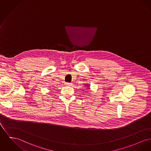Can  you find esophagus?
I'll return each mask as SVG.
<instances>
[{
  "mask_svg": "<svg viewBox=\"0 0 151 151\" xmlns=\"http://www.w3.org/2000/svg\"><path fill=\"white\" fill-rule=\"evenodd\" d=\"M65 85L67 86H72V84L70 83L67 82V83H65Z\"/></svg>",
  "mask_w": 151,
  "mask_h": 151,
  "instance_id": "esophagus-1",
  "label": "esophagus"
}]
</instances>
